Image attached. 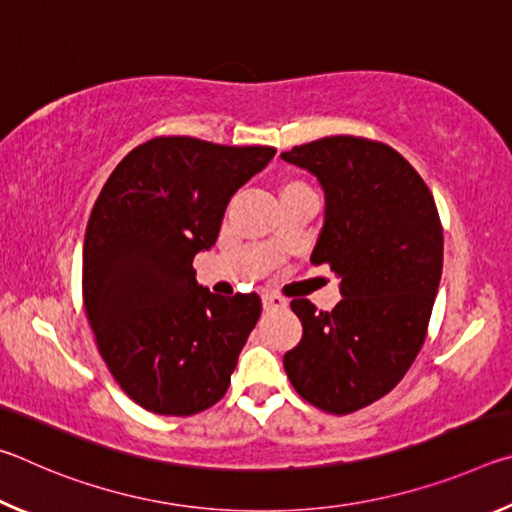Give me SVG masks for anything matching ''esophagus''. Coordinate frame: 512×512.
Returning <instances> with one entry per match:
<instances>
[{
	"mask_svg": "<svg viewBox=\"0 0 512 512\" xmlns=\"http://www.w3.org/2000/svg\"><path fill=\"white\" fill-rule=\"evenodd\" d=\"M262 302H264L266 311H277V309L287 307V300H284L282 296H275V293H264Z\"/></svg>",
	"mask_w": 512,
	"mask_h": 512,
	"instance_id": "obj_1",
	"label": "esophagus"
}]
</instances>
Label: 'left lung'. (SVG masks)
I'll return each mask as SVG.
<instances>
[{
  "mask_svg": "<svg viewBox=\"0 0 512 512\" xmlns=\"http://www.w3.org/2000/svg\"><path fill=\"white\" fill-rule=\"evenodd\" d=\"M282 160L323 187L311 264H329L343 296L332 311L291 300L302 339L284 370L302 400L345 415L391 393L418 357L443 275V225L420 173L388 144L334 135Z\"/></svg>",
  "mask_w": 512,
  "mask_h": 512,
  "instance_id": "obj_1",
  "label": "left lung"
}]
</instances>
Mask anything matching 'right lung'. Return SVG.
Here are the masks:
<instances>
[{"label": "right lung", "mask_w": 512, "mask_h": 512, "mask_svg": "<svg viewBox=\"0 0 512 512\" xmlns=\"http://www.w3.org/2000/svg\"><path fill=\"white\" fill-rule=\"evenodd\" d=\"M273 155L155 137L103 185L85 230L83 305L110 375L142 409L194 415L228 391L262 300L210 293L192 262L216 244L232 194Z\"/></svg>", "instance_id": "add662e5"}]
</instances>
